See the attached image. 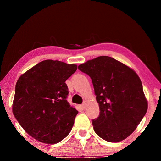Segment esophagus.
Returning a JSON list of instances; mask_svg holds the SVG:
<instances>
[{
    "instance_id": "1",
    "label": "esophagus",
    "mask_w": 161,
    "mask_h": 161,
    "mask_svg": "<svg viewBox=\"0 0 161 161\" xmlns=\"http://www.w3.org/2000/svg\"><path fill=\"white\" fill-rule=\"evenodd\" d=\"M86 102H84L82 103V104H81V107H82L83 108H84L86 107Z\"/></svg>"
}]
</instances>
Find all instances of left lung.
<instances>
[{"instance_id": "left-lung-1", "label": "left lung", "mask_w": 161, "mask_h": 161, "mask_svg": "<svg viewBox=\"0 0 161 161\" xmlns=\"http://www.w3.org/2000/svg\"><path fill=\"white\" fill-rule=\"evenodd\" d=\"M92 79L100 114L92 120L95 133L108 142L126 139L148 109L139 77L116 59L100 56L78 66Z\"/></svg>"}]
</instances>
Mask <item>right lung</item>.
<instances>
[{
	"mask_svg": "<svg viewBox=\"0 0 161 161\" xmlns=\"http://www.w3.org/2000/svg\"><path fill=\"white\" fill-rule=\"evenodd\" d=\"M77 64L47 59L19 77L13 113L28 134L47 144H55L69 134L78 111L67 101L65 83Z\"/></svg>",
	"mask_w": 161,
	"mask_h": 161,
	"instance_id": "add662e5",
	"label": "right lung"
}]
</instances>
